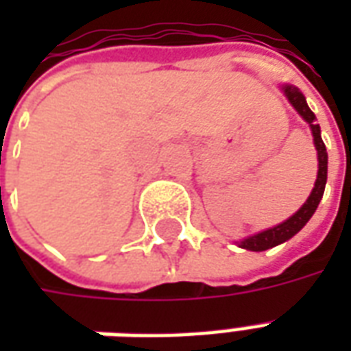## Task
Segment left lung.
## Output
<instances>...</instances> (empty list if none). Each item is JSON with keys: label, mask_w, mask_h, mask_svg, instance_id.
<instances>
[{"label": "left lung", "mask_w": 351, "mask_h": 351, "mask_svg": "<svg viewBox=\"0 0 351 351\" xmlns=\"http://www.w3.org/2000/svg\"><path fill=\"white\" fill-rule=\"evenodd\" d=\"M284 93L287 95L289 103L295 107V110L310 123V130H312V135H314V145H316L317 150V178L316 184H314V190L310 193V197L306 199V203L289 220L280 223L276 228L267 229V231H261L258 235H252L248 239H244L243 243H241V248H246V250L252 252L269 250L272 246L286 243L287 239L297 235L306 226V221L312 218V214L316 213L317 205H319V201L324 197L325 182H327V150H325L324 141H322V135H319V125L316 123V116L308 108L306 99L299 92V88L284 86Z\"/></svg>", "instance_id": "obj_1"}]
</instances>
